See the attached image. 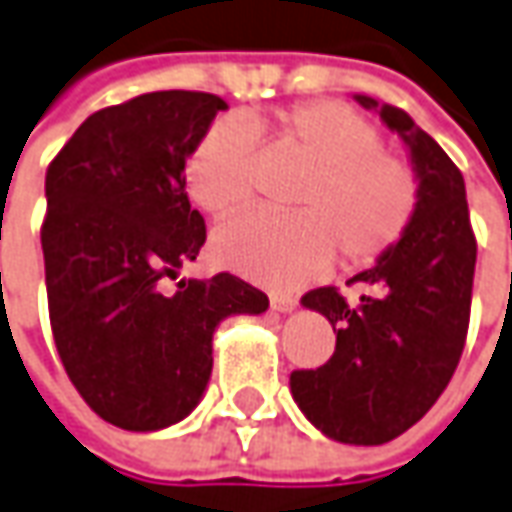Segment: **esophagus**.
<instances>
[{
  "mask_svg": "<svg viewBox=\"0 0 512 512\" xmlns=\"http://www.w3.org/2000/svg\"><path fill=\"white\" fill-rule=\"evenodd\" d=\"M271 308L288 314V311H294V308H297V297H291V294H271Z\"/></svg>",
  "mask_w": 512,
  "mask_h": 512,
  "instance_id": "34e87169",
  "label": "esophagus"
}]
</instances>
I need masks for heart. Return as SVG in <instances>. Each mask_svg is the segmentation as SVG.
Wrapping results in <instances>:
<instances>
[{
    "label": "heart",
    "instance_id": "obj_1",
    "mask_svg": "<svg viewBox=\"0 0 512 512\" xmlns=\"http://www.w3.org/2000/svg\"><path fill=\"white\" fill-rule=\"evenodd\" d=\"M255 139L305 165L297 215H243L215 235L232 271L269 285H294L325 271L339 252L347 269L387 255L420 204L412 162L381 145L361 111L336 100H302L274 114L218 120L187 159V190L201 210L227 218L255 196Z\"/></svg>",
    "mask_w": 512,
    "mask_h": 512
}]
</instances>
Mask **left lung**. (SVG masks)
Segmentation results:
<instances>
[{"instance_id": "1", "label": "left lung", "mask_w": 512, "mask_h": 512, "mask_svg": "<svg viewBox=\"0 0 512 512\" xmlns=\"http://www.w3.org/2000/svg\"><path fill=\"white\" fill-rule=\"evenodd\" d=\"M364 109L373 97L356 95ZM381 120L409 145L420 204L401 241L356 274L367 294L347 302L336 285L314 288L302 305L336 333L333 356L291 373V395L322 434L339 443L381 446L412 429L443 395L468 336L476 238L460 168L403 109Z\"/></svg>"}]
</instances>
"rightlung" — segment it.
Wrapping results in <instances>:
<instances>
[{
  "instance_id": "right-lung-1",
  "label": "right lung",
  "mask_w": 512,
  "mask_h": 512,
  "mask_svg": "<svg viewBox=\"0 0 512 512\" xmlns=\"http://www.w3.org/2000/svg\"><path fill=\"white\" fill-rule=\"evenodd\" d=\"M227 103L148 92L95 111L47 168L41 224L52 339L69 381L111 426L156 431L201 401L212 333L269 297L221 271L168 280L207 241L184 165Z\"/></svg>"
}]
</instances>
